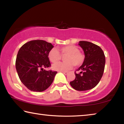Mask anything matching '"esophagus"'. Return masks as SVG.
Masks as SVG:
<instances>
[{
    "instance_id": "1",
    "label": "esophagus",
    "mask_w": 124,
    "mask_h": 124,
    "mask_svg": "<svg viewBox=\"0 0 124 124\" xmlns=\"http://www.w3.org/2000/svg\"><path fill=\"white\" fill-rule=\"evenodd\" d=\"M62 72L63 73V74H64L65 75H67V74L68 73V72Z\"/></svg>"
}]
</instances>
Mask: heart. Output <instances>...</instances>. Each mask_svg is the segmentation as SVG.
Here are the masks:
<instances>
[{"label": "heart", "mask_w": 124, "mask_h": 124, "mask_svg": "<svg viewBox=\"0 0 124 124\" xmlns=\"http://www.w3.org/2000/svg\"><path fill=\"white\" fill-rule=\"evenodd\" d=\"M64 57L66 62H58L52 66L54 70L61 72L70 70L73 65L75 67L81 66L85 60V56L79 51V48L74 45H67L59 48L58 50L52 49L49 52L48 57L52 63H56Z\"/></svg>", "instance_id": "1"}]
</instances>
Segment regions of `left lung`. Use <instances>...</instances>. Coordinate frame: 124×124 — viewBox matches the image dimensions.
Segmentation results:
<instances>
[{
	"mask_svg": "<svg viewBox=\"0 0 124 124\" xmlns=\"http://www.w3.org/2000/svg\"><path fill=\"white\" fill-rule=\"evenodd\" d=\"M85 60L83 64L75 72V78L70 81L72 87L77 91H86L95 87L100 82L104 70L106 58L99 46L86 41H80Z\"/></svg>",
	"mask_w": 124,
	"mask_h": 124,
	"instance_id": "1",
	"label": "left lung"
}]
</instances>
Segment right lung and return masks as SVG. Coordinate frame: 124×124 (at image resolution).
<instances>
[{
    "instance_id": "right-lung-1",
    "label": "right lung",
    "mask_w": 124,
    "mask_h": 124,
    "mask_svg": "<svg viewBox=\"0 0 124 124\" xmlns=\"http://www.w3.org/2000/svg\"><path fill=\"white\" fill-rule=\"evenodd\" d=\"M53 47L43 40H34L23 45L18 51L17 72L21 82L31 91H43L53 82L57 72L43 70L51 67L48 54Z\"/></svg>"
}]
</instances>
